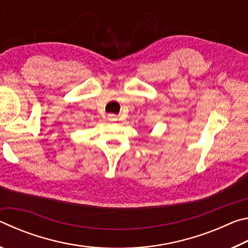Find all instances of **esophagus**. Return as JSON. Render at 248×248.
<instances>
[{"label":"esophagus","instance_id":"1","mask_svg":"<svg viewBox=\"0 0 248 248\" xmlns=\"http://www.w3.org/2000/svg\"><path fill=\"white\" fill-rule=\"evenodd\" d=\"M108 120L109 121H116L117 120V116L114 114H109L108 115Z\"/></svg>","mask_w":248,"mask_h":248}]
</instances>
